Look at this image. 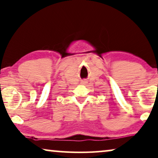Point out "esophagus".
<instances>
[{"label": "esophagus", "mask_w": 158, "mask_h": 158, "mask_svg": "<svg viewBox=\"0 0 158 158\" xmlns=\"http://www.w3.org/2000/svg\"><path fill=\"white\" fill-rule=\"evenodd\" d=\"M83 84H86V83H88V81H85V80H84V81H83Z\"/></svg>", "instance_id": "34e87169"}]
</instances>
